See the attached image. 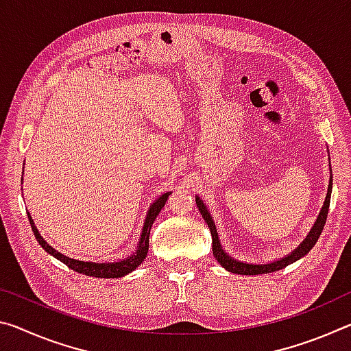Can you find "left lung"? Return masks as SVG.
Listing matches in <instances>:
<instances>
[{"label": "left lung", "mask_w": 351, "mask_h": 351, "mask_svg": "<svg viewBox=\"0 0 351 351\" xmlns=\"http://www.w3.org/2000/svg\"><path fill=\"white\" fill-rule=\"evenodd\" d=\"M331 187H332V175H331V167H330V184H328V192H326V197L324 201V206L322 209H320L317 219L314 221L313 228L308 235L305 237V240L300 243L299 246H297L294 251H291L289 254L285 255V257L274 260V261H269V263H247V261H241V260H237L234 258L232 255H229L228 252L224 251L223 246H221V241L218 239V232H217V226L215 221H213V218L210 215V210L207 209V206L203 203V199H201L198 195L195 197V201H197V206L201 212V215H203L204 221L207 223L210 229V235H212V251H213V257L217 258V261L219 265L223 266L226 271L229 272H234V274H240V276H258V274H269V272H274L278 269H283L287 268L288 265L294 263V261L300 260L302 257H305V255L311 251L316 245V241L319 240L320 234H322L324 230V226L326 221V215H328V207H330V198H331Z\"/></svg>", "instance_id": "left-lung-1"}]
</instances>
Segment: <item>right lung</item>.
<instances>
[{"instance_id":"add662e5","label":"right lung","mask_w":351,"mask_h":351,"mask_svg":"<svg viewBox=\"0 0 351 351\" xmlns=\"http://www.w3.org/2000/svg\"><path fill=\"white\" fill-rule=\"evenodd\" d=\"M21 181H23V178H21ZM170 193L171 192H165L162 195H159V198L153 201L152 206L148 207L147 217L144 219V226H142L138 247H136V251L132 255H128V257L117 260V261H102V263H99V261H85V260L71 258V257H68V255L58 252L57 249L52 247L49 243H47L43 237H41L38 229L35 228V223L29 212H27V218H29V223H31V228L34 230L35 239H37V241L40 243V246L43 247L47 254H51L52 257H56L57 260H60L62 263L66 265L68 268H71L75 272H80V274L90 276V277L119 278V277L130 274V272H133L142 263V261L145 260L147 252H148V239H150V229L154 223V219H156V217L159 215V212H161V209L165 206V201H167Z\"/></svg>"}]
</instances>
